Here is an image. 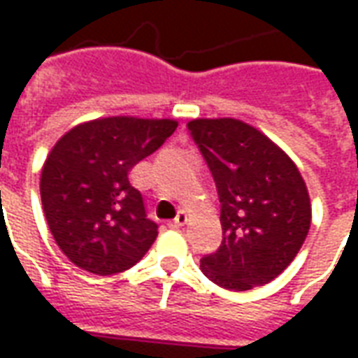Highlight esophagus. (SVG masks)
<instances>
[{
  "instance_id": "1",
  "label": "esophagus",
  "mask_w": 358,
  "mask_h": 358,
  "mask_svg": "<svg viewBox=\"0 0 358 358\" xmlns=\"http://www.w3.org/2000/svg\"><path fill=\"white\" fill-rule=\"evenodd\" d=\"M186 222H187V215L184 213V210H180L178 215H176V218H174V220L171 222V226L172 228H182V226L186 224Z\"/></svg>"
}]
</instances>
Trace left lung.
Listing matches in <instances>:
<instances>
[{"label": "left lung", "instance_id": "1", "mask_svg": "<svg viewBox=\"0 0 358 358\" xmlns=\"http://www.w3.org/2000/svg\"><path fill=\"white\" fill-rule=\"evenodd\" d=\"M187 128L220 199L222 245L203 257V274L232 292L268 284L292 264L310 228V197L297 164L240 118H194Z\"/></svg>", "mask_w": 358, "mask_h": 358}]
</instances>
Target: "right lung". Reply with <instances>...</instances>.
Segmentation results:
<instances>
[{
  "label": "right lung",
  "mask_w": 358,
  "mask_h": 358,
  "mask_svg": "<svg viewBox=\"0 0 358 358\" xmlns=\"http://www.w3.org/2000/svg\"><path fill=\"white\" fill-rule=\"evenodd\" d=\"M176 126L174 118L101 117L76 124L51 148L40 194L48 226L71 263L110 276L148 253L159 232L128 174Z\"/></svg>",
  "instance_id": "1"
}]
</instances>
